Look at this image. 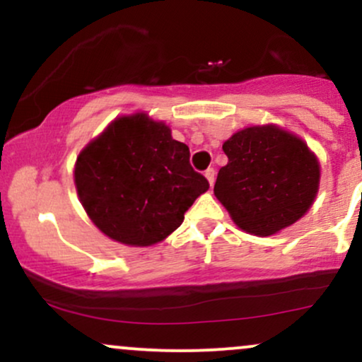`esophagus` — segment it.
<instances>
[{"mask_svg":"<svg viewBox=\"0 0 362 362\" xmlns=\"http://www.w3.org/2000/svg\"><path fill=\"white\" fill-rule=\"evenodd\" d=\"M204 175H206L207 180H209V184L213 185V184H214V178H216V170H214V168H207Z\"/></svg>","mask_w":362,"mask_h":362,"instance_id":"obj_1","label":"esophagus"}]
</instances>
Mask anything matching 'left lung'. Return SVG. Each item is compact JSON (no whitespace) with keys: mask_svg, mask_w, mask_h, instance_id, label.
<instances>
[{"mask_svg":"<svg viewBox=\"0 0 362 362\" xmlns=\"http://www.w3.org/2000/svg\"><path fill=\"white\" fill-rule=\"evenodd\" d=\"M228 165L214 184L240 228L269 236L296 223L318 192L320 165L308 146L279 127H248L223 144Z\"/></svg>","mask_w":362,"mask_h":362,"instance_id":"obj_1","label":"left lung"}]
</instances>
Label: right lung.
<instances>
[{
  "instance_id": "obj_1",
  "label": "right lung",
  "mask_w": 362,
  "mask_h": 362,
  "mask_svg": "<svg viewBox=\"0 0 362 362\" xmlns=\"http://www.w3.org/2000/svg\"><path fill=\"white\" fill-rule=\"evenodd\" d=\"M189 146L144 114L120 117L80 153L74 184L90 219L115 242H161L209 189Z\"/></svg>"
}]
</instances>
